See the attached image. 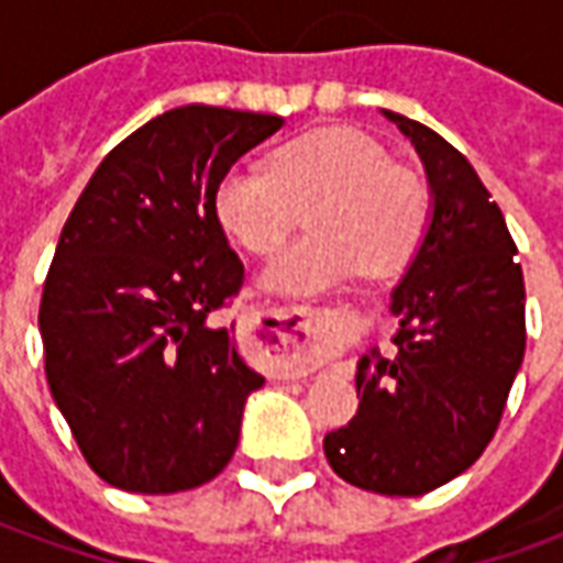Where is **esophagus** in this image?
Returning a JSON list of instances; mask_svg holds the SVG:
<instances>
[{
  "mask_svg": "<svg viewBox=\"0 0 563 563\" xmlns=\"http://www.w3.org/2000/svg\"><path fill=\"white\" fill-rule=\"evenodd\" d=\"M338 325H341V317H338V310H329V307L262 310L253 350L280 377H301L325 358L329 338Z\"/></svg>",
  "mask_w": 563,
  "mask_h": 563,
  "instance_id": "34e87169",
  "label": "esophagus"
}]
</instances>
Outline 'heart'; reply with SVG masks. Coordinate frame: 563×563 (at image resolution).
I'll return each mask as SVG.
<instances>
[{"mask_svg": "<svg viewBox=\"0 0 563 563\" xmlns=\"http://www.w3.org/2000/svg\"><path fill=\"white\" fill-rule=\"evenodd\" d=\"M217 220L253 256H268L307 210L310 232L271 258L268 289L313 292L350 277H389L422 244L431 192L391 162L377 139L353 126H322L286 141L268 168H232L217 186Z\"/></svg>", "mask_w": 563, "mask_h": 563, "instance_id": "1", "label": "heart"}]
</instances>
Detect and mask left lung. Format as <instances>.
<instances>
[{
  "instance_id": "8db88e82",
  "label": "left lung",
  "mask_w": 563,
  "mask_h": 563,
  "mask_svg": "<svg viewBox=\"0 0 563 563\" xmlns=\"http://www.w3.org/2000/svg\"><path fill=\"white\" fill-rule=\"evenodd\" d=\"M383 114L419 153L434 210L391 292L398 353L362 355L358 413L322 446L350 485L416 497L455 479L492 443L525 358V280L504 213L471 162L434 129Z\"/></svg>"
}]
</instances>
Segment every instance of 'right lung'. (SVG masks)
<instances>
[{"label": "right lung", "instance_id": "obj_1", "mask_svg": "<svg viewBox=\"0 0 563 563\" xmlns=\"http://www.w3.org/2000/svg\"><path fill=\"white\" fill-rule=\"evenodd\" d=\"M283 117L184 104L135 129L68 213L44 280V374L84 459L108 485L174 495L232 461L265 377L210 319L244 265L217 186Z\"/></svg>", "mask_w": 563, "mask_h": 563}]
</instances>
